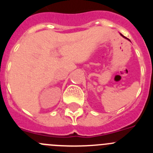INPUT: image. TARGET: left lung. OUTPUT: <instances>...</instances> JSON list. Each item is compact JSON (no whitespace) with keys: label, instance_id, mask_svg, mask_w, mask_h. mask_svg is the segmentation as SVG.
<instances>
[{"label":"left lung","instance_id":"left-lung-1","mask_svg":"<svg viewBox=\"0 0 153 153\" xmlns=\"http://www.w3.org/2000/svg\"><path fill=\"white\" fill-rule=\"evenodd\" d=\"M120 35H121V36H123V37H124V38H126V39H127V38H126V37H125V36H123V34H121V33H120ZM127 40H129V39H127ZM129 41H130V40H129Z\"/></svg>","mask_w":153,"mask_h":153}]
</instances>
